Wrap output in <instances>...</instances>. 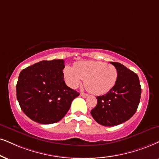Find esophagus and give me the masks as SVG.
Listing matches in <instances>:
<instances>
[{
    "mask_svg": "<svg viewBox=\"0 0 159 159\" xmlns=\"http://www.w3.org/2000/svg\"><path fill=\"white\" fill-rule=\"evenodd\" d=\"M81 96L83 98H87L89 96V94H85V93H81Z\"/></svg>",
    "mask_w": 159,
    "mask_h": 159,
    "instance_id": "esophagus-1",
    "label": "esophagus"
}]
</instances>
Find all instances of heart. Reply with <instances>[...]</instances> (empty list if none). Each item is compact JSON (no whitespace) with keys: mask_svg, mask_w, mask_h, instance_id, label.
<instances>
[{"mask_svg":"<svg viewBox=\"0 0 159 159\" xmlns=\"http://www.w3.org/2000/svg\"><path fill=\"white\" fill-rule=\"evenodd\" d=\"M63 73L65 81L70 87H78L84 79L86 89L98 95L111 91L118 79L116 68L103 61L77 62L74 67L66 66Z\"/></svg>","mask_w":159,"mask_h":159,"instance_id":"heart-1","label":"heart"}]
</instances>
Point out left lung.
<instances>
[{
  "mask_svg": "<svg viewBox=\"0 0 159 159\" xmlns=\"http://www.w3.org/2000/svg\"><path fill=\"white\" fill-rule=\"evenodd\" d=\"M118 70L117 81L111 91L97 97V106L91 114L98 123L115 126L127 121L135 114L142 89L138 75L118 62H110Z\"/></svg>",
  "mask_w": 159,
  "mask_h": 159,
  "instance_id": "8db88e82",
  "label": "left lung"
}]
</instances>
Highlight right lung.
I'll list each match as a JSON object with an SVG mask.
<instances>
[{"mask_svg": "<svg viewBox=\"0 0 159 159\" xmlns=\"http://www.w3.org/2000/svg\"><path fill=\"white\" fill-rule=\"evenodd\" d=\"M65 61H41L22 70L16 86L22 111L33 121L48 125L59 122L79 93L66 85Z\"/></svg>", "mask_w": 159, "mask_h": 159, "instance_id": "obj_1", "label": "right lung"}]
</instances>
